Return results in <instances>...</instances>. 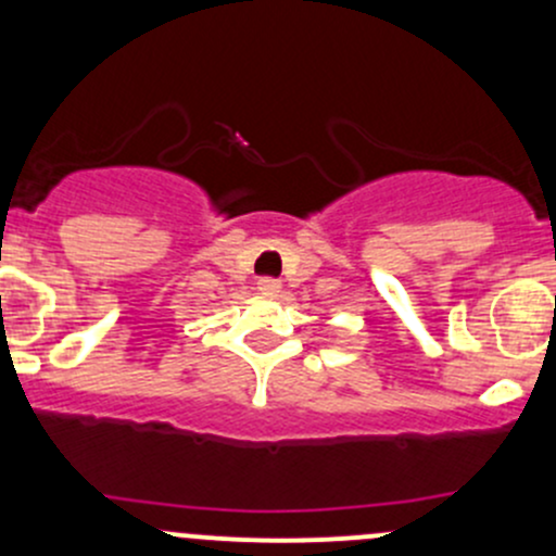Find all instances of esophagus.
I'll return each instance as SVG.
<instances>
[{"label":"esophagus","mask_w":556,"mask_h":556,"mask_svg":"<svg viewBox=\"0 0 556 556\" xmlns=\"http://www.w3.org/2000/svg\"><path fill=\"white\" fill-rule=\"evenodd\" d=\"M256 289H260V294H265V296H276L280 291V280L260 278V280H256Z\"/></svg>","instance_id":"1"}]
</instances>
